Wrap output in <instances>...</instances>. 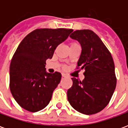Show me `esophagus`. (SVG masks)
Here are the masks:
<instances>
[{
	"label": "esophagus",
	"instance_id": "obj_1",
	"mask_svg": "<svg viewBox=\"0 0 128 128\" xmlns=\"http://www.w3.org/2000/svg\"><path fill=\"white\" fill-rule=\"evenodd\" d=\"M62 76L63 78H66L67 77V75H66V74H64V73H62Z\"/></svg>",
	"mask_w": 128,
	"mask_h": 128
}]
</instances>
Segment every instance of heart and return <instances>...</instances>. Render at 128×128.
Returning <instances> with one entry per match:
<instances>
[{
  "instance_id": "heart-1",
  "label": "heart",
  "mask_w": 128,
  "mask_h": 128,
  "mask_svg": "<svg viewBox=\"0 0 128 128\" xmlns=\"http://www.w3.org/2000/svg\"><path fill=\"white\" fill-rule=\"evenodd\" d=\"M79 46V45H78V44H76V43H72V44H71V45H70V46Z\"/></svg>"
}]
</instances>
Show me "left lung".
<instances>
[{
    "instance_id": "1",
    "label": "left lung",
    "mask_w": 128,
    "mask_h": 128,
    "mask_svg": "<svg viewBox=\"0 0 128 128\" xmlns=\"http://www.w3.org/2000/svg\"><path fill=\"white\" fill-rule=\"evenodd\" d=\"M70 37L81 45L78 66L85 70V78L82 82L71 78L72 86L67 91L68 100L79 112L87 115L96 114L108 104L115 90L116 79L112 57L91 30H77Z\"/></svg>"
}]
</instances>
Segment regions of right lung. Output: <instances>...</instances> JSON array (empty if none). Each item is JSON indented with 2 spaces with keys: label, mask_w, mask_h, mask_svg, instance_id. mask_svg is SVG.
I'll list each match as a JSON object with an SVG mask.
<instances>
[{
  "label": "right lung",
  "mask_w": 128,
  "mask_h": 128,
  "mask_svg": "<svg viewBox=\"0 0 128 128\" xmlns=\"http://www.w3.org/2000/svg\"><path fill=\"white\" fill-rule=\"evenodd\" d=\"M72 29H40L24 38L13 56L10 68L11 92L21 107L36 112L50 102L60 80V72H46L45 64L56 47L68 38Z\"/></svg>",
  "instance_id": "right-lung-1"
}]
</instances>
